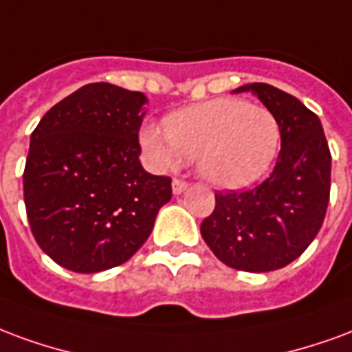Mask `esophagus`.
Returning <instances> with one entry per match:
<instances>
[{
    "instance_id": "34e87169",
    "label": "esophagus",
    "mask_w": 352,
    "mask_h": 352,
    "mask_svg": "<svg viewBox=\"0 0 352 352\" xmlns=\"http://www.w3.org/2000/svg\"><path fill=\"white\" fill-rule=\"evenodd\" d=\"M187 187V182L186 179H179V178H174L173 179V191L174 195H179L182 191H186Z\"/></svg>"
}]
</instances>
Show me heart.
Here are the masks:
<instances>
[{
    "label": "heart",
    "instance_id": "b5f03b06",
    "mask_svg": "<svg viewBox=\"0 0 352 352\" xmlns=\"http://www.w3.org/2000/svg\"><path fill=\"white\" fill-rule=\"evenodd\" d=\"M165 127L148 122L140 144L161 168L197 159L202 178L223 189L251 186L278 155L281 129L270 110L243 99L221 97L174 112Z\"/></svg>",
    "mask_w": 352,
    "mask_h": 352
}]
</instances>
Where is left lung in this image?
<instances>
[{
  "instance_id": "1",
  "label": "left lung",
  "mask_w": 352,
  "mask_h": 352,
  "mask_svg": "<svg viewBox=\"0 0 352 352\" xmlns=\"http://www.w3.org/2000/svg\"><path fill=\"white\" fill-rule=\"evenodd\" d=\"M276 116L281 150L263 184L215 193V208L201 225L221 263L243 272H272L298 258L322 227L330 201L332 155L319 116L270 84H245Z\"/></svg>"
}]
</instances>
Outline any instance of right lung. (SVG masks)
I'll list each match as a JSON object with an SVG mask.
<instances>
[{"mask_svg": "<svg viewBox=\"0 0 352 352\" xmlns=\"http://www.w3.org/2000/svg\"><path fill=\"white\" fill-rule=\"evenodd\" d=\"M146 95L86 84L46 112L24 168L28 221L48 257L78 274L129 261L151 234L173 179L138 155Z\"/></svg>", "mask_w": 352, "mask_h": 352, "instance_id": "add662e5", "label": "right lung"}]
</instances>
